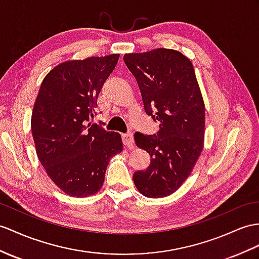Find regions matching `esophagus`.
Masks as SVG:
<instances>
[{
    "label": "esophagus",
    "mask_w": 259,
    "mask_h": 259,
    "mask_svg": "<svg viewBox=\"0 0 259 259\" xmlns=\"http://www.w3.org/2000/svg\"><path fill=\"white\" fill-rule=\"evenodd\" d=\"M122 140H123V143L126 147L128 148H132L134 146V136H133V133H126V134H123L122 135Z\"/></svg>",
    "instance_id": "obj_1"
}]
</instances>
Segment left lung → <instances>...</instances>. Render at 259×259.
I'll list each match as a JSON object with an SVG mask.
<instances>
[{"label":"left lung","instance_id":"8db88e82","mask_svg":"<svg viewBox=\"0 0 259 259\" xmlns=\"http://www.w3.org/2000/svg\"><path fill=\"white\" fill-rule=\"evenodd\" d=\"M124 61L136 78L145 111L159 122L157 136L134 135L136 146L151 158L145 171L134 174V184L145 197H167L190 176L203 149L205 108L193 65L167 48L125 54Z\"/></svg>","mask_w":259,"mask_h":259}]
</instances>
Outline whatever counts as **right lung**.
Here are the masks:
<instances>
[{"label":"right lung","instance_id":"obj_1","mask_svg":"<svg viewBox=\"0 0 259 259\" xmlns=\"http://www.w3.org/2000/svg\"><path fill=\"white\" fill-rule=\"evenodd\" d=\"M118 57L61 62L44 78L37 94L30 121L36 153L49 178L70 197L97 193L110 159L123 150L118 133L88 123Z\"/></svg>","mask_w":259,"mask_h":259}]
</instances>
